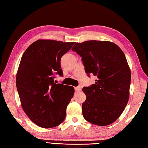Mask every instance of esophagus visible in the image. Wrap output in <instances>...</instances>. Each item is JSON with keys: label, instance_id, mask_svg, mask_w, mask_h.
Listing matches in <instances>:
<instances>
[{"label": "esophagus", "instance_id": "1", "mask_svg": "<svg viewBox=\"0 0 148 148\" xmlns=\"http://www.w3.org/2000/svg\"><path fill=\"white\" fill-rule=\"evenodd\" d=\"M75 91H76V92H79V91H81V87L80 86L75 87Z\"/></svg>", "mask_w": 148, "mask_h": 148}]
</instances>
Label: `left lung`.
Wrapping results in <instances>:
<instances>
[{
	"label": "left lung",
	"mask_w": 148,
	"mask_h": 148,
	"mask_svg": "<svg viewBox=\"0 0 148 148\" xmlns=\"http://www.w3.org/2000/svg\"><path fill=\"white\" fill-rule=\"evenodd\" d=\"M71 50L82 57L87 75L97 77L95 84L82 89L86 95L82 105L84 119L98 126L112 124L129 99L131 72L125 53L107 41L77 43Z\"/></svg>",
	"instance_id": "obj_1"
}]
</instances>
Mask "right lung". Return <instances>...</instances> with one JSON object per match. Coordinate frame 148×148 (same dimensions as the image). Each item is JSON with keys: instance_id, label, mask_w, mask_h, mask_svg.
I'll return each instance as SVG.
<instances>
[{"instance_id": "obj_1", "label": "right lung", "mask_w": 148, "mask_h": 148, "mask_svg": "<svg viewBox=\"0 0 148 148\" xmlns=\"http://www.w3.org/2000/svg\"><path fill=\"white\" fill-rule=\"evenodd\" d=\"M75 42L39 40L23 53L16 85L24 112L36 125L50 128L62 123L66 107L73 97V87L54 82L62 76L61 57Z\"/></svg>"}]
</instances>
